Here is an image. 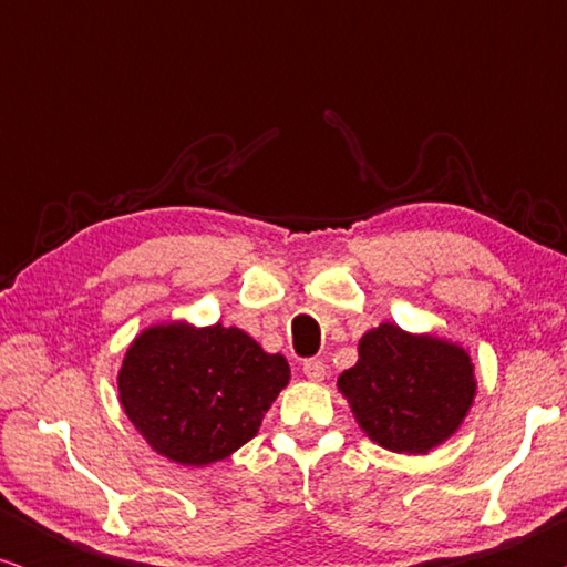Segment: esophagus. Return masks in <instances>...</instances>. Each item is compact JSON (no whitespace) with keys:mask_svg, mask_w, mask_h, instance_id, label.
<instances>
[{"mask_svg":"<svg viewBox=\"0 0 567 567\" xmlns=\"http://www.w3.org/2000/svg\"><path fill=\"white\" fill-rule=\"evenodd\" d=\"M301 369H305V377L309 379V382H322L324 374H328V367H324L320 359L305 361V367H301Z\"/></svg>","mask_w":567,"mask_h":567,"instance_id":"obj_1","label":"esophagus"}]
</instances>
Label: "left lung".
<instances>
[{
  "label": "left lung",
  "mask_w": 567,
  "mask_h": 567,
  "mask_svg": "<svg viewBox=\"0 0 567 567\" xmlns=\"http://www.w3.org/2000/svg\"><path fill=\"white\" fill-rule=\"evenodd\" d=\"M359 429L394 454H429L452 439L477 394L470 351L394 322L359 340V361L338 377Z\"/></svg>",
  "instance_id": "left-lung-1"
}]
</instances>
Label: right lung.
Returning a JSON list of instances; mask_svg holds the SVG:
<instances>
[{
    "instance_id": "right-lung-1",
    "label": "right lung",
    "mask_w": 567,
    "mask_h": 567,
    "mask_svg": "<svg viewBox=\"0 0 567 567\" xmlns=\"http://www.w3.org/2000/svg\"><path fill=\"white\" fill-rule=\"evenodd\" d=\"M289 379V361L245 330L169 320L131 340L115 382L123 413L154 452L208 467L258 436Z\"/></svg>"
}]
</instances>
